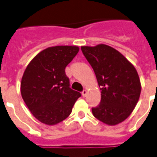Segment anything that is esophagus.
I'll list each match as a JSON object with an SVG mask.
<instances>
[{"label": "esophagus", "mask_w": 157, "mask_h": 157, "mask_svg": "<svg viewBox=\"0 0 157 157\" xmlns=\"http://www.w3.org/2000/svg\"><path fill=\"white\" fill-rule=\"evenodd\" d=\"M81 94H82V96H83V97H86V96H87V94H88L87 90H83V91H82V93H81Z\"/></svg>", "instance_id": "1"}]
</instances>
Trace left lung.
<instances>
[{
	"label": "left lung",
	"instance_id": "left-lung-1",
	"mask_svg": "<svg viewBox=\"0 0 157 157\" xmlns=\"http://www.w3.org/2000/svg\"><path fill=\"white\" fill-rule=\"evenodd\" d=\"M83 54L92 66L101 90V101L92 108L93 114L108 125L122 123L132 114L141 92L137 71L114 48L99 44L81 47Z\"/></svg>",
	"mask_w": 157,
	"mask_h": 157
}]
</instances>
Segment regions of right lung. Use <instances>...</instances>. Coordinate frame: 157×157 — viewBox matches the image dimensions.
<instances>
[{
  "label": "right lung",
  "mask_w": 157,
  "mask_h": 157,
  "mask_svg": "<svg viewBox=\"0 0 157 157\" xmlns=\"http://www.w3.org/2000/svg\"><path fill=\"white\" fill-rule=\"evenodd\" d=\"M79 52L76 46L43 50L30 61L21 83V97L41 123L55 125L67 118L81 93L70 88L65 67Z\"/></svg>",
  "instance_id": "obj_1"
}]
</instances>
